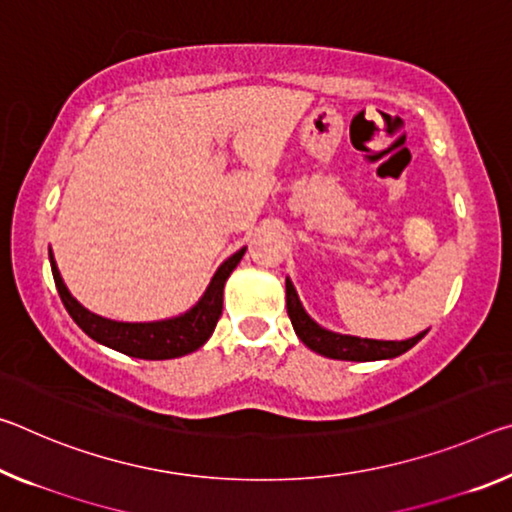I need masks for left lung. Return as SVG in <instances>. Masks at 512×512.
Here are the masks:
<instances>
[{
  "label": "left lung",
  "mask_w": 512,
  "mask_h": 512,
  "mask_svg": "<svg viewBox=\"0 0 512 512\" xmlns=\"http://www.w3.org/2000/svg\"><path fill=\"white\" fill-rule=\"evenodd\" d=\"M287 314L294 326L300 342L307 348H312L314 353L326 355L332 360H351V362H371V360H387L396 358L405 351H410L426 332H419L417 337L405 339V342H380V339H360V337H348L337 335V332L323 330L321 326L305 314L303 305L294 291V285L287 280Z\"/></svg>",
  "instance_id": "left-lung-1"
}]
</instances>
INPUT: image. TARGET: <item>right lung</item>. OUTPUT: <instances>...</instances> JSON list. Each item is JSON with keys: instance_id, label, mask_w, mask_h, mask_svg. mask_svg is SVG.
<instances>
[{"instance_id": "right-lung-1", "label": "right lung", "mask_w": 512, "mask_h": 512, "mask_svg": "<svg viewBox=\"0 0 512 512\" xmlns=\"http://www.w3.org/2000/svg\"><path fill=\"white\" fill-rule=\"evenodd\" d=\"M246 248H241L239 253H234L227 262L221 264V269L209 282L205 296L198 300L196 307H191L189 312L168 321H154V323H120L111 319H102L93 312H88L86 307H81L75 298L70 296L61 280V273L56 269V262L50 253L52 275L54 285L59 289V296L66 305L68 314L75 319L77 326L86 332L88 337H93L95 342H100L116 351L132 355V358L141 360H170V358H182L186 353H193L196 348L212 337L218 319L223 312V287L225 280L230 278V273L237 269Z\"/></svg>"}]
</instances>
